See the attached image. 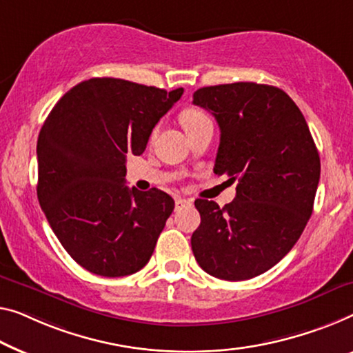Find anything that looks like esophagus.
I'll list each match as a JSON object with an SVG mask.
<instances>
[{
    "instance_id": "esophagus-1",
    "label": "esophagus",
    "mask_w": 353,
    "mask_h": 353,
    "mask_svg": "<svg viewBox=\"0 0 353 353\" xmlns=\"http://www.w3.org/2000/svg\"><path fill=\"white\" fill-rule=\"evenodd\" d=\"M193 201L190 198H182V196H177L176 198V209H182L183 206H190Z\"/></svg>"
}]
</instances>
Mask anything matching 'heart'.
Wrapping results in <instances>:
<instances>
[{
	"instance_id": "obj_1",
	"label": "heart",
	"mask_w": 353,
	"mask_h": 353,
	"mask_svg": "<svg viewBox=\"0 0 353 353\" xmlns=\"http://www.w3.org/2000/svg\"><path fill=\"white\" fill-rule=\"evenodd\" d=\"M181 122H182L183 126H185V130L188 131V130L196 128V126H199V125L210 122V120H209L208 115L203 112V110L187 109V110H183L182 115H181ZM154 134H155V131L152 133V136H154Z\"/></svg>"
}]
</instances>
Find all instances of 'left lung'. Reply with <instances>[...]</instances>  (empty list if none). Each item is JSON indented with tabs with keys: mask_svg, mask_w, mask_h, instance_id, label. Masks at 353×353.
Returning a JSON list of instances; mask_svg holds the SVG:
<instances>
[{
	"mask_svg": "<svg viewBox=\"0 0 353 353\" xmlns=\"http://www.w3.org/2000/svg\"><path fill=\"white\" fill-rule=\"evenodd\" d=\"M193 104L220 126L214 172L238 181L223 208L194 201L201 223L192 234L193 255L210 276L245 281L281 261L306 227L320 181L317 147L301 110L277 87H203Z\"/></svg>",
	"mask_w": 353,
	"mask_h": 353,
	"instance_id": "8db88e82",
	"label": "left lung"
}]
</instances>
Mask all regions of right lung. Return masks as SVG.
Wrapping results in <instances>:
<instances>
[{"instance_id": "add662e5", "label": "right lung", "mask_w": 353, "mask_h": 353, "mask_svg": "<svg viewBox=\"0 0 353 353\" xmlns=\"http://www.w3.org/2000/svg\"><path fill=\"white\" fill-rule=\"evenodd\" d=\"M183 88L166 92L93 77L50 110L38 138V199L71 259L104 277L147 265L174 210L170 194L125 185L126 155H141Z\"/></svg>"}]
</instances>
